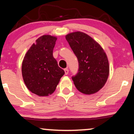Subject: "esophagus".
Wrapping results in <instances>:
<instances>
[{
	"instance_id": "esophagus-1",
	"label": "esophagus",
	"mask_w": 134,
	"mask_h": 134,
	"mask_svg": "<svg viewBox=\"0 0 134 134\" xmlns=\"http://www.w3.org/2000/svg\"><path fill=\"white\" fill-rule=\"evenodd\" d=\"M64 72H65V75H67L69 74V69H64Z\"/></svg>"
}]
</instances>
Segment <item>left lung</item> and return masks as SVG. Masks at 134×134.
<instances>
[{
	"mask_svg": "<svg viewBox=\"0 0 134 134\" xmlns=\"http://www.w3.org/2000/svg\"><path fill=\"white\" fill-rule=\"evenodd\" d=\"M65 38L79 62L77 74L72 77L76 88L82 93H95L102 88L109 75L106 53L93 39L82 32L69 33Z\"/></svg>",
	"mask_w": 134,
	"mask_h": 134,
	"instance_id": "left-lung-1",
	"label": "left lung"
}]
</instances>
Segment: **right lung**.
I'll return each mask as SVG.
<instances>
[{
	"label": "right lung",
	"instance_id": "1",
	"mask_svg": "<svg viewBox=\"0 0 134 134\" xmlns=\"http://www.w3.org/2000/svg\"><path fill=\"white\" fill-rule=\"evenodd\" d=\"M56 40L50 35L41 36L23 60L21 71L25 83L30 91L38 96L52 94L65 74L53 57Z\"/></svg>",
	"mask_w": 134,
	"mask_h": 134
}]
</instances>
